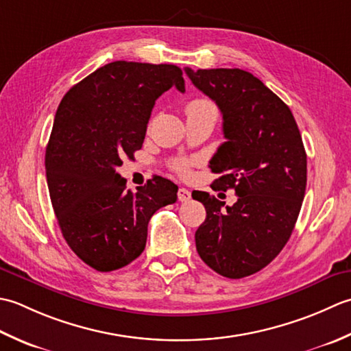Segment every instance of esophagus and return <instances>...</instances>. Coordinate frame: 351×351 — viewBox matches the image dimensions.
Instances as JSON below:
<instances>
[{"mask_svg":"<svg viewBox=\"0 0 351 351\" xmlns=\"http://www.w3.org/2000/svg\"><path fill=\"white\" fill-rule=\"evenodd\" d=\"M177 195H178V199H180L182 203H186V202H189V199H191V191H188L186 188H180L177 192Z\"/></svg>","mask_w":351,"mask_h":351,"instance_id":"34e87169","label":"esophagus"}]
</instances>
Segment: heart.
<instances>
[{
    "label": "heart",
    "mask_w": 351,
    "mask_h": 351,
    "mask_svg": "<svg viewBox=\"0 0 351 351\" xmlns=\"http://www.w3.org/2000/svg\"><path fill=\"white\" fill-rule=\"evenodd\" d=\"M186 113H188V115H199V113H215V115H218V110H217V106L212 101H209V99L195 98L186 106ZM194 163H195L194 159H177L173 162V169L177 174L186 177L189 176L191 168Z\"/></svg>",
    "instance_id": "1"
}]
</instances>
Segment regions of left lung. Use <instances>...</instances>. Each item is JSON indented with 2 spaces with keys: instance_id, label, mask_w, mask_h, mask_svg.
I'll use <instances>...</instances> for the list:
<instances>
[{
  "instance_id": "1",
  "label": "left lung",
  "mask_w": 351,
  "mask_h": 351,
  "mask_svg": "<svg viewBox=\"0 0 351 351\" xmlns=\"http://www.w3.org/2000/svg\"><path fill=\"white\" fill-rule=\"evenodd\" d=\"M184 73L223 113L226 142L210 160L212 173L219 174L212 188L238 195L224 206L207 192H192L206 207L197 252L221 276H252L282 252L297 223L307 177L302 134L289 107L247 71Z\"/></svg>"
}]
</instances>
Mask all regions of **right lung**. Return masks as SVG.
Returning <instances> with one entry per match:
<instances>
[{"instance_id": "1", "label": "right lung", "mask_w": 351, "mask_h": 351, "mask_svg": "<svg viewBox=\"0 0 351 351\" xmlns=\"http://www.w3.org/2000/svg\"><path fill=\"white\" fill-rule=\"evenodd\" d=\"M171 88L184 92L178 66L117 60L73 86L56 112L45 153L49 198L66 244L97 271L141 256L149 218L176 203L171 180L132 192L117 171L142 148L156 99Z\"/></svg>"}]
</instances>
